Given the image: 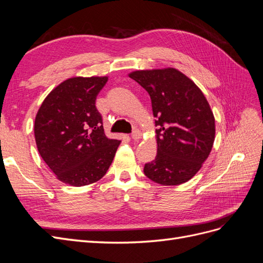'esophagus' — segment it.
Masks as SVG:
<instances>
[{"instance_id": "esophagus-1", "label": "esophagus", "mask_w": 263, "mask_h": 263, "mask_svg": "<svg viewBox=\"0 0 263 263\" xmlns=\"http://www.w3.org/2000/svg\"><path fill=\"white\" fill-rule=\"evenodd\" d=\"M132 138L134 140H139L141 138V133L138 129H134L132 133Z\"/></svg>"}]
</instances>
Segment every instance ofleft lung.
Segmentation results:
<instances>
[{
	"label": "left lung",
	"instance_id": "1",
	"mask_svg": "<svg viewBox=\"0 0 263 263\" xmlns=\"http://www.w3.org/2000/svg\"><path fill=\"white\" fill-rule=\"evenodd\" d=\"M149 93L156 119L157 156L144 173L162 185L192 179L209 158L215 118L203 92L174 68L137 70L128 74Z\"/></svg>",
	"mask_w": 263,
	"mask_h": 263
}]
</instances>
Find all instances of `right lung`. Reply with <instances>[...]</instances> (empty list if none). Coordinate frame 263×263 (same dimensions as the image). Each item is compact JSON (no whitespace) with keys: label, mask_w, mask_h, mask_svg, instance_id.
Here are the masks:
<instances>
[{"label":"right lung","mask_w":263,"mask_h":263,"mask_svg":"<svg viewBox=\"0 0 263 263\" xmlns=\"http://www.w3.org/2000/svg\"><path fill=\"white\" fill-rule=\"evenodd\" d=\"M107 77H74L47 95L34 125L38 153L58 180L89 185L105 176L121 140L109 139L95 107Z\"/></svg>","instance_id":"add662e5"}]
</instances>
